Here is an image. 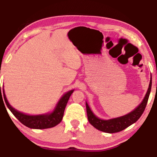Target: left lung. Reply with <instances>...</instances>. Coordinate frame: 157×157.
I'll use <instances>...</instances> for the list:
<instances>
[{"mask_svg":"<svg viewBox=\"0 0 157 157\" xmlns=\"http://www.w3.org/2000/svg\"><path fill=\"white\" fill-rule=\"evenodd\" d=\"M151 80L152 79L151 77L149 86H148L147 93H146L143 101L131 112L124 115V116L120 117L110 119V120H101V119L97 117L96 115L93 114L90 108L89 107L88 103L86 102V111L89 122L95 128L98 129V130H101L102 132H107V133H114V132H120L128 127L131 125L140 117V116L144 112L150 95L151 89Z\"/></svg>","mask_w":157,"mask_h":157,"instance_id":"left-lung-1","label":"left lung"}]
</instances>
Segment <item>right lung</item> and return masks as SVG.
<instances>
[{"label":"right lung","instance_id":"add662e5","mask_svg":"<svg viewBox=\"0 0 157 157\" xmlns=\"http://www.w3.org/2000/svg\"><path fill=\"white\" fill-rule=\"evenodd\" d=\"M73 91H74V90H69L65 93L64 96L61 97L60 100L59 101L58 104L56 106L54 110L51 113L39 115H28L16 110L15 109H13L9 104V101H7L4 89H3V98H4L6 104L8 108L9 109V110L12 112V114L18 119V120L19 122L22 123L24 125L28 127V128L32 129L50 128L59 124L61 122V120H62L65 107H66L69 97L72 95ZM2 99H3V98H2Z\"/></svg>","mask_w":157,"mask_h":157}]
</instances>
